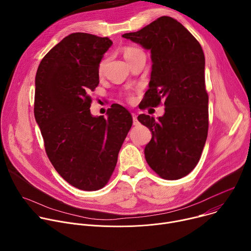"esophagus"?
<instances>
[{"label":"esophagus","instance_id":"34e87169","mask_svg":"<svg viewBox=\"0 0 251 251\" xmlns=\"http://www.w3.org/2000/svg\"><path fill=\"white\" fill-rule=\"evenodd\" d=\"M132 118H133V124L138 125L139 122H138V119H137V115L135 113H132Z\"/></svg>","mask_w":251,"mask_h":251}]
</instances>
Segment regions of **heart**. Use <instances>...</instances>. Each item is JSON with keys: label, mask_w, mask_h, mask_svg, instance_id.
Wrapping results in <instances>:
<instances>
[{"label": "heart", "mask_w": 251, "mask_h": 251, "mask_svg": "<svg viewBox=\"0 0 251 251\" xmlns=\"http://www.w3.org/2000/svg\"><path fill=\"white\" fill-rule=\"evenodd\" d=\"M138 52H142V50H140L137 49V48H131V47L126 48V49L124 50V57L127 59V58H129L130 56H132V55H134V54H136V53H138ZM104 65H105V59H103V60L100 62V64H99V68H98L99 74L102 73V70H103V68H104Z\"/></svg>", "instance_id": "1"}]
</instances>
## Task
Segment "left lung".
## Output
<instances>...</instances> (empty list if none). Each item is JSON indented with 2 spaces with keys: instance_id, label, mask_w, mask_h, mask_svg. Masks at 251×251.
Here are the masks:
<instances>
[{
  "instance_id": "left-lung-1",
  "label": "left lung",
  "mask_w": 251,
  "mask_h": 251,
  "mask_svg": "<svg viewBox=\"0 0 251 251\" xmlns=\"http://www.w3.org/2000/svg\"><path fill=\"white\" fill-rule=\"evenodd\" d=\"M122 37L151 51V79L143 99L145 108L158 106L162 100L165 105V113L158 120L138 116L152 132L144 151L146 161L161 177L177 180L197 166L207 137L202 49L181 23L166 16Z\"/></svg>"
}]
</instances>
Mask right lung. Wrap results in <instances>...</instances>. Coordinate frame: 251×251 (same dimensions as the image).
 Here are the masks:
<instances>
[{
    "instance_id": "obj_1",
    "label": "right lung",
    "mask_w": 251,
    "mask_h": 251,
    "mask_svg": "<svg viewBox=\"0 0 251 251\" xmlns=\"http://www.w3.org/2000/svg\"><path fill=\"white\" fill-rule=\"evenodd\" d=\"M112 44L71 33L45 55L35 75L34 118L47 155L68 184L83 191L109 181L133 122L119 104L107 110V119L90 113L89 93L99 84V64Z\"/></svg>"
}]
</instances>
